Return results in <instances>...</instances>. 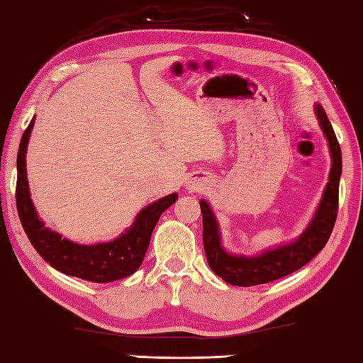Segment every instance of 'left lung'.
<instances>
[{
    "label": "left lung",
    "mask_w": 363,
    "mask_h": 363,
    "mask_svg": "<svg viewBox=\"0 0 363 363\" xmlns=\"http://www.w3.org/2000/svg\"><path fill=\"white\" fill-rule=\"evenodd\" d=\"M315 112L330 145V182L325 187L322 201L318 205L314 219L296 242L253 257L232 256L225 253L220 247L218 223L211 208L208 206L206 201H200L201 218H203V247L206 259L213 272L219 275L227 284L237 286H253L281 279L306 266L327 245L337 216L342 162L341 147L327 113H325L322 106H317Z\"/></svg>",
    "instance_id": "8db88e82"
}]
</instances>
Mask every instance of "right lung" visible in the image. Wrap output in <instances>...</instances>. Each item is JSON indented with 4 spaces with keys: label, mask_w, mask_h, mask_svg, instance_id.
Instances as JSON below:
<instances>
[{
    "label": "right lung",
    "mask_w": 363,
    "mask_h": 363,
    "mask_svg": "<svg viewBox=\"0 0 363 363\" xmlns=\"http://www.w3.org/2000/svg\"><path fill=\"white\" fill-rule=\"evenodd\" d=\"M33 123L35 118L30 121L21 139L19 153H17L16 186L17 213H19L22 227L33 248L38 251L43 259L62 274L94 281V284L120 280L136 272L144 261L147 248H149L153 227L157 225L162 213L177 200V194L163 196L144 208L138 214L131 229L113 242L88 247V245H78L67 240L57 232L46 229L45 224L38 219L32 199H30L26 153Z\"/></svg>",
    "instance_id": "1"
}]
</instances>
